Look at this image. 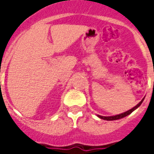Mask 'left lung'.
Segmentation results:
<instances>
[{
  "instance_id": "1",
  "label": "left lung",
  "mask_w": 154,
  "mask_h": 154,
  "mask_svg": "<svg viewBox=\"0 0 154 154\" xmlns=\"http://www.w3.org/2000/svg\"><path fill=\"white\" fill-rule=\"evenodd\" d=\"M143 99L144 98H143V100L139 102L138 105H136L135 106L133 107L132 109H130L129 110H128V111H126V112H124V113L122 114H119V115H116V116H97L99 118H100V119H106V120H116V119H121V118H124V117H125V116H129V114H131L134 111V110H136L138 107L142 104V102L143 101Z\"/></svg>"
}]
</instances>
